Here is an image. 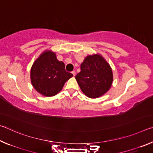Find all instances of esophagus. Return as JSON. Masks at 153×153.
Here are the masks:
<instances>
[{
  "label": "esophagus",
  "mask_w": 153,
  "mask_h": 153,
  "mask_svg": "<svg viewBox=\"0 0 153 153\" xmlns=\"http://www.w3.org/2000/svg\"><path fill=\"white\" fill-rule=\"evenodd\" d=\"M71 73H72V74H73L74 76H76V71H73L71 72Z\"/></svg>",
  "instance_id": "34e87169"
}]
</instances>
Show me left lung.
Returning <instances> with one entry per match:
<instances>
[{
	"mask_svg": "<svg viewBox=\"0 0 153 153\" xmlns=\"http://www.w3.org/2000/svg\"><path fill=\"white\" fill-rule=\"evenodd\" d=\"M76 76L82 91L88 97L96 98L107 92L112 85L113 73L109 65L99 55L88 56Z\"/></svg>",
	"mask_w": 153,
	"mask_h": 153,
	"instance_id": "obj_1",
	"label": "left lung"
}]
</instances>
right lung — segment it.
Instances as JSON below:
<instances>
[{"mask_svg": "<svg viewBox=\"0 0 153 153\" xmlns=\"http://www.w3.org/2000/svg\"><path fill=\"white\" fill-rule=\"evenodd\" d=\"M65 67L63 62L57 60L55 53L45 51L36 59L31 69V81L33 88L46 97L55 96L73 76L65 71Z\"/></svg>", "mask_w": 153, "mask_h": 153, "instance_id": "add662e5", "label": "right lung"}]
</instances>
